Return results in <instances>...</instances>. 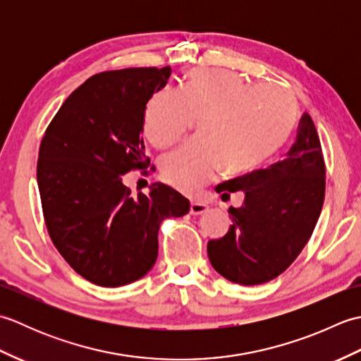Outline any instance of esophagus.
<instances>
[{
    "mask_svg": "<svg viewBox=\"0 0 361 361\" xmlns=\"http://www.w3.org/2000/svg\"><path fill=\"white\" fill-rule=\"evenodd\" d=\"M208 211V204L203 202H192L190 203V214L192 216H200V214Z\"/></svg>",
    "mask_w": 361,
    "mask_h": 361,
    "instance_id": "34e87169",
    "label": "esophagus"
}]
</instances>
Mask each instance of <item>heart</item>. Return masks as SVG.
Instances as JSON below:
<instances>
[{
    "label": "heart",
    "mask_w": 361,
    "mask_h": 361,
    "mask_svg": "<svg viewBox=\"0 0 361 361\" xmlns=\"http://www.w3.org/2000/svg\"><path fill=\"white\" fill-rule=\"evenodd\" d=\"M296 116L295 97L281 85H251L234 71L197 68L185 75L178 94L161 90L150 97L144 135L166 149L202 121V140L169 153L159 164L166 183L192 194L221 166L237 175L270 159L287 142Z\"/></svg>",
    "instance_id": "1"
}]
</instances>
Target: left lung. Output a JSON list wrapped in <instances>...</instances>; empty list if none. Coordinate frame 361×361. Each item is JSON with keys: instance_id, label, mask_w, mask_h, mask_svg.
Segmentation results:
<instances>
[{"instance_id": "8db88e82", "label": "left lung", "mask_w": 361, "mask_h": 361, "mask_svg": "<svg viewBox=\"0 0 361 361\" xmlns=\"http://www.w3.org/2000/svg\"><path fill=\"white\" fill-rule=\"evenodd\" d=\"M221 197L242 190L233 225L208 242L209 262L228 281L257 286L278 278L302 251L315 229L326 192V166L315 124L304 113L286 159L216 188Z\"/></svg>"}]
</instances>
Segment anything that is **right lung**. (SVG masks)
Instances as JSON below:
<instances>
[{
  "label": "right lung",
  "mask_w": 361,
  "mask_h": 361,
  "mask_svg": "<svg viewBox=\"0 0 361 361\" xmlns=\"http://www.w3.org/2000/svg\"><path fill=\"white\" fill-rule=\"evenodd\" d=\"M171 71L94 74L60 106L42 140L37 181L46 228L73 270L96 286L141 279L158 257L161 221L189 212L188 198L166 185L133 197L122 183L150 164L141 135L145 105Z\"/></svg>",
  "instance_id": "right-lung-1"
}]
</instances>
